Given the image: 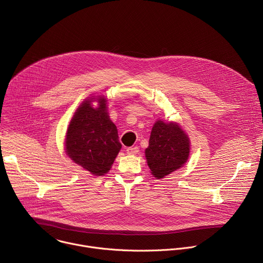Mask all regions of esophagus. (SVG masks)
<instances>
[{
    "instance_id": "1",
    "label": "esophagus",
    "mask_w": 263,
    "mask_h": 263,
    "mask_svg": "<svg viewBox=\"0 0 263 263\" xmlns=\"http://www.w3.org/2000/svg\"><path fill=\"white\" fill-rule=\"evenodd\" d=\"M138 147L137 146H133V147H127V149H126V152H127V154L128 155H135V154H137L138 153Z\"/></svg>"
}]
</instances>
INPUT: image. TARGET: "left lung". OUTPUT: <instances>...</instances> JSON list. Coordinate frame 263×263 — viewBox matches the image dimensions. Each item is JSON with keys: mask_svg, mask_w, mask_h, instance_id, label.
<instances>
[{"mask_svg": "<svg viewBox=\"0 0 263 263\" xmlns=\"http://www.w3.org/2000/svg\"><path fill=\"white\" fill-rule=\"evenodd\" d=\"M190 149V137L178 123L157 120L144 155L151 174L156 179H162L186 163Z\"/></svg>", "mask_w": 263, "mask_h": 263, "instance_id": "1", "label": "left lung"}]
</instances>
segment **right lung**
I'll list each match as a JSON object with an SVG mask.
<instances>
[{"label": "right lung", "instance_id": "right-lung-1", "mask_svg": "<svg viewBox=\"0 0 263 263\" xmlns=\"http://www.w3.org/2000/svg\"><path fill=\"white\" fill-rule=\"evenodd\" d=\"M93 101L98 103L96 107ZM64 146L66 155L91 175L104 176L110 171L122 144L104 96L87 98L77 108L69 122Z\"/></svg>", "mask_w": 263, "mask_h": 263}]
</instances>
